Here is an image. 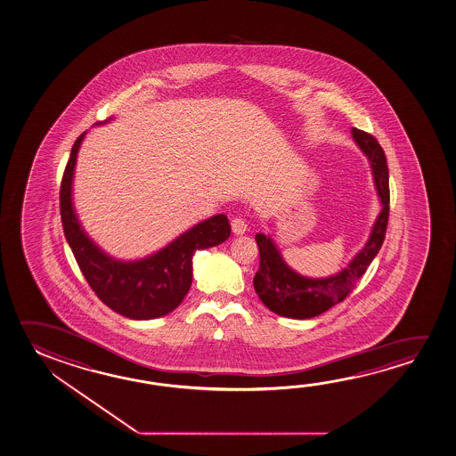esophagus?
<instances>
[{
    "label": "esophagus",
    "instance_id": "obj_1",
    "mask_svg": "<svg viewBox=\"0 0 456 456\" xmlns=\"http://www.w3.org/2000/svg\"><path fill=\"white\" fill-rule=\"evenodd\" d=\"M232 230L234 234H244L247 232V224L244 218L234 217L232 220Z\"/></svg>",
    "mask_w": 456,
    "mask_h": 456
}]
</instances>
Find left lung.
I'll return each instance as SVG.
<instances>
[{"label": "left lung", "instance_id": "obj_1", "mask_svg": "<svg viewBox=\"0 0 456 456\" xmlns=\"http://www.w3.org/2000/svg\"><path fill=\"white\" fill-rule=\"evenodd\" d=\"M354 142L366 153L376 182L377 195L382 210L377 217L370 238L362 252L354 256L347 268L326 279H309L297 274L283 261L273 239L258 232L255 240L260 250V269L253 277V287L263 304L277 315L289 318H312L342 303L352 293L354 283L362 277L382 247L390 214V185L388 167L382 147L366 131L352 130Z\"/></svg>", "mask_w": 456, "mask_h": 456}]
</instances>
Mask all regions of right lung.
<instances>
[{"label": "right lung", "instance_id": "1", "mask_svg": "<svg viewBox=\"0 0 456 456\" xmlns=\"http://www.w3.org/2000/svg\"><path fill=\"white\" fill-rule=\"evenodd\" d=\"M84 136L86 133L74 142L60 187V214L66 240L90 289L112 311L133 320L163 317L182 303L191 287V258L196 250L218 246L230 238V222L224 214L208 218L144 260L110 258L94 246L74 212L71 187Z\"/></svg>", "mask_w": 456, "mask_h": 456}]
</instances>
